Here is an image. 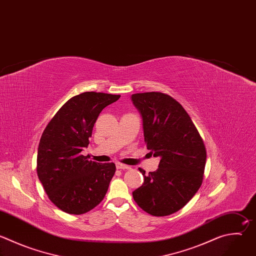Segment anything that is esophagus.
I'll return each mask as SVG.
<instances>
[{
  "label": "esophagus",
  "instance_id": "esophagus-1",
  "mask_svg": "<svg viewBox=\"0 0 256 256\" xmlns=\"http://www.w3.org/2000/svg\"><path fill=\"white\" fill-rule=\"evenodd\" d=\"M116 168L118 170H130V166H128V164H122V162H118L116 164Z\"/></svg>",
  "mask_w": 256,
  "mask_h": 256
}]
</instances>
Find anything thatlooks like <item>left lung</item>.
Returning <instances> with one entry per match:
<instances>
[{
  "label": "left lung",
  "instance_id": "obj_1",
  "mask_svg": "<svg viewBox=\"0 0 256 256\" xmlns=\"http://www.w3.org/2000/svg\"><path fill=\"white\" fill-rule=\"evenodd\" d=\"M142 118L144 142L154 156L156 171L142 174L144 184L132 192L136 203L152 216L171 215L182 209L202 185L206 148L184 108L162 92L132 96Z\"/></svg>",
  "mask_w": 256,
  "mask_h": 256
}]
</instances>
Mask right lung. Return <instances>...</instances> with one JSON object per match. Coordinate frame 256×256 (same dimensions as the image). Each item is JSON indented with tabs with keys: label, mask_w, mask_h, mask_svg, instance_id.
Returning <instances> with one entry per match:
<instances>
[{
	"label": "right lung",
	"mask_w": 256,
	"mask_h": 256,
	"mask_svg": "<svg viewBox=\"0 0 256 256\" xmlns=\"http://www.w3.org/2000/svg\"><path fill=\"white\" fill-rule=\"evenodd\" d=\"M120 96L83 92L71 98L44 130L37 154V174L51 202L80 215L104 198L116 173L114 162L100 164L81 154L102 110Z\"/></svg>",
	"instance_id": "1"
}]
</instances>
